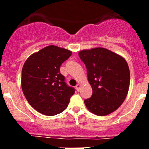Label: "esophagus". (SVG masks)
<instances>
[{"mask_svg": "<svg viewBox=\"0 0 149 149\" xmlns=\"http://www.w3.org/2000/svg\"><path fill=\"white\" fill-rule=\"evenodd\" d=\"M80 88H81V85H80V84H78L76 86V91H80Z\"/></svg>", "mask_w": 149, "mask_h": 149, "instance_id": "34e87169", "label": "esophagus"}]
</instances>
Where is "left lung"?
Listing matches in <instances>:
<instances>
[{"instance_id": "8db88e82", "label": "left lung", "mask_w": 149, "mask_h": 149, "mask_svg": "<svg viewBox=\"0 0 149 149\" xmlns=\"http://www.w3.org/2000/svg\"><path fill=\"white\" fill-rule=\"evenodd\" d=\"M92 88L91 98L84 100L87 109L99 116L116 110L124 102L130 86V70L125 60L102 47L80 51Z\"/></svg>"}]
</instances>
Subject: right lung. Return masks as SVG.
Wrapping results in <instances>:
<instances>
[{"instance_id": "add662e5", "label": "right lung", "mask_w": 149, "mask_h": 149, "mask_svg": "<svg viewBox=\"0 0 149 149\" xmlns=\"http://www.w3.org/2000/svg\"><path fill=\"white\" fill-rule=\"evenodd\" d=\"M72 52L49 45L32 54L22 71V88L29 104L40 113L56 115L66 109L75 88L65 82L60 73L63 63Z\"/></svg>"}]
</instances>
